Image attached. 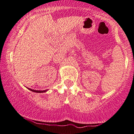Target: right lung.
Segmentation results:
<instances>
[{"label":"right lung","instance_id":"1","mask_svg":"<svg viewBox=\"0 0 134 134\" xmlns=\"http://www.w3.org/2000/svg\"><path fill=\"white\" fill-rule=\"evenodd\" d=\"M30 90L32 91V92H36V93H44V92H46L47 91V90H32L31 89V88H28Z\"/></svg>","mask_w":134,"mask_h":134}]
</instances>
